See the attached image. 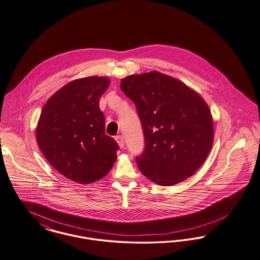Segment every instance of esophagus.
<instances>
[{"mask_svg":"<svg viewBox=\"0 0 260 260\" xmlns=\"http://www.w3.org/2000/svg\"><path fill=\"white\" fill-rule=\"evenodd\" d=\"M115 140L117 142L119 147H120L121 149H123V148H124V139H123V137H122L121 135H119V136L115 137Z\"/></svg>","mask_w":260,"mask_h":260,"instance_id":"esophagus-1","label":"esophagus"}]
</instances>
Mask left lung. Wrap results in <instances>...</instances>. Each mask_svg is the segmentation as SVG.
<instances>
[{"label": "left lung", "instance_id": "left-lung-1", "mask_svg": "<svg viewBox=\"0 0 260 260\" xmlns=\"http://www.w3.org/2000/svg\"><path fill=\"white\" fill-rule=\"evenodd\" d=\"M120 87L141 121L145 149L136 162L142 174L160 186L192 176L213 147V116L204 98L159 71L126 76Z\"/></svg>", "mask_w": 260, "mask_h": 260}]
</instances>
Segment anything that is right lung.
Segmentation results:
<instances>
[{"instance_id": "1", "label": "right lung", "mask_w": 260, "mask_h": 260, "mask_svg": "<svg viewBox=\"0 0 260 260\" xmlns=\"http://www.w3.org/2000/svg\"><path fill=\"white\" fill-rule=\"evenodd\" d=\"M110 84L104 76L72 80L49 97L36 128L38 145L59 174L81 185L108 174L117 143L105 134L99 98Z\"/></svg>"}]
</instances>
